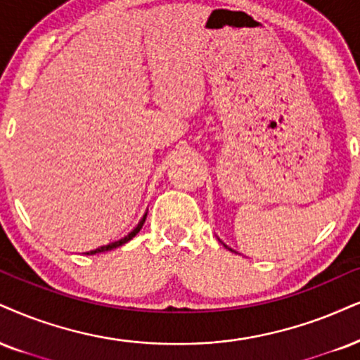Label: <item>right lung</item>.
Returning a JSON list of instances; mask_svg holds the SVG:
<instances>
[{
  "label": "right lung",
  "mask_w": 360,
  "mask_h": 360,
  "mask_svg": "<svg viewBox=\"0 0 360 360\" xmlns=\"http://www.w3.org/2000/svg\"><path fill=\"white\" fill-rule=\"evenodd\" d=\"M145 219H146V214L143 215V219H141L140 224L136 225L135 230H133V232L128 233L127 237H123L122 240H118V242H113V243H108V245H103V247H100V248H95V250H90V252H86V255H93V254H100V252H108V250H113V248H117V247H120V245H123V243H127L128 240H131V238L135 237V235L140 232V229L143 227V224H145Z\"/></svg>",
  "instance_id": "add662e5"
}]
</instances>
